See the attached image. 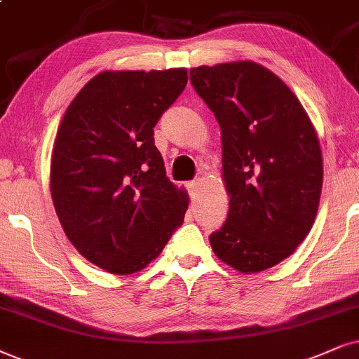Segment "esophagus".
Instances as JSON below:
<instances>
[{
	"label": "esophagus",
	"mask_w": 359,
	"mask_h": 359,
	"mask_svg": "<svg viewBox=\"0 0 359 359\" xmlns=\"http://www.w3.org/2000/svg\"><path fill=\"white\" fill-rule=\"evenodd\" d=\"M198 189H201V182L198 180H192V182H187V190L190 194V197L195 198V195H197Z\"/></svg>",
	"instance_id": "esophagus-1"
}]
</instances>
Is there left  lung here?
<instances>
[{
    "mask_svg": "<svg viewBox=\"0 0 359 359\" xmlns=\"http://www.w3.org/2000/svg\"><path fill=\"white\" fill-rule=\"evenodd\" d=\"M222 130L229 215L208 240L222 262L257 273L292 255L311 230L323 158L310 117L278 76L252 61L190 69Z\"/></svg>",
    "mask_w": 359,
    "mask_h": 359,
    "instance_id": "8db88e82",
    "label": "left lung"
}]
</instances>
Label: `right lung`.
Instances as JSON below:
<instances>
[{"mask_svg":"<svg viewBox=\"0 0 359 359\" xmlns=\"http://www.w3.org/2000/svg\"><path fill=\"white\" fill-rule=\"evenodd\" d=\"M187 84L184 67L104 71L72 99L51 161V197L76 250L99 269H146L184 222L189 195L165 177L154 127Z\"/></svg>","mask_w":359,"mask_h":359,"instance_id":"right-lung-1","label":"right lung"}]
</instances>
